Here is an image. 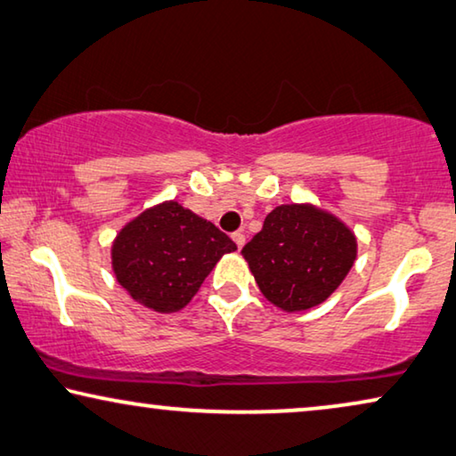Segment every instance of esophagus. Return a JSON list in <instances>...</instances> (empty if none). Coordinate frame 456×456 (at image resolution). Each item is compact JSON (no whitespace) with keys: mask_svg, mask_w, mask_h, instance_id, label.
I'll return each mask as SVG.
<instances>
[{"mask_svg":"<svg viewBox=\"0 0 456 456\" xmlns=\"http://www.w3.org/2000/svg\"><path fill=\"white\" fill-rule=\"evenodd\" d=\"M232 240L236 242V247H239V248L244 247V234L242 232H234L232 234Z\"/></svg>","mask_w":456,"mask_h":456,"instance_id":"1","label":"esophagus"}]
</instances>
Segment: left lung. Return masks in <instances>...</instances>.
Masks as SVG:
<instances>
[{
    "label": "left lung",
    "mask_w": 456,
    "mask_h": 456,
    "mask_svg": "<svg viewBox=\"0 0 456 456\" xmlns=\"http://www.w3.org/2000/svg\"><path fill=\"white\" fill-rule=\"evenodd\" d=\"M355 236L313 206H280L242 255L263 296L288 313L325 302L355 261Z\"/></svg>",
    "instance_id": "obj_1"
}]
</instances>
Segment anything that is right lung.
Wrapping results in <instances>:
<instances>
[{
	"instance_id": "obj_1",
	"label": "right lung",
	"mask_w": 456,
	"mask_h": 456,
	"mask_svg": "<svg viewBox=\"0 0 456 456\" xmlns=\"http://www.w3.org/2000/svg\"><path fill=\"white\" fill-rule=\"evenodd\" d=\"M236 244L176 201L146 209L113 242L117 281L156 313L187 306L222 255Z\"/></svg>"
}]
</instances>
